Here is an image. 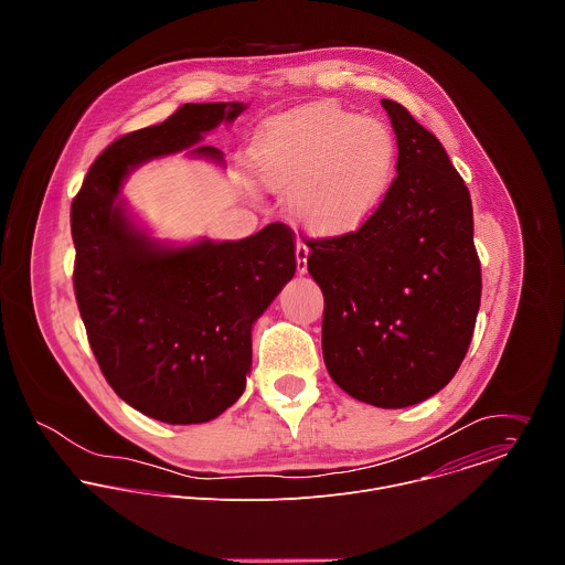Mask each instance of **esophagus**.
I'll return each instance as SVG.
<instances>
[{
	"label": "esophagus",
	"mask_w": 565,
	"mask_h": 565,
	"mask_svg": "<svg viewBox=\"0 0 565 565\" xmlns=\"http://www.w3.org/2000/svg\"><path fill=\"white\" fill-rule=\"evenodd\" d=\"M295 259H297V273L306 275V270H308V248L303 244H297Z\"/></svg>",
	"instance_id": "34e87169"
}]
</instances>
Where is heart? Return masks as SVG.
Listing matches in <instances>:
<instances>
[{
	"instance_id": "b5f03b06",
	"label": "heart",
	"mask_w": 565,
	"mask_h": 565,
	"mask_svg": "<svg viewBox=\"0 0 565 565\" xmlns=\"http://www.w3.org/2000/svg\"><path fill=\"white\" fill-rule=\"evenodd\" d=\"M248 166L262 190L286 199L299 227L333 238L360 230L384 205L397 142L386 122L319 100L264 122Z\"/></svg>"
}]
</instances>
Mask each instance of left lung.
<instances>
[{
    "instance_id": "obj_1",
    "label": "left lung",
    "mask_w": 565,
    "mask_h": 565,
    "mask_svg": "<svg viewBox=\"0 0 565 565\" xmlns=\"http://www.w3.org/2000/svg\"><path fill=\"white\" fill-rule=\"evenodd\" d=\"M397 177L358 232L310 241L308 273L324 292L321 351L340 388L402 409L451 382L480 306V262L465 181L440 140L382 100Z\"/></svg>"
}]
</instances>
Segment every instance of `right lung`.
<instances>
[{
	"instance_id": "1",
	"label": "right lung",
	"mask_w": 565,
	"mask_h": 565,
	"mask_svg": "<svg viewBox=\"0 0 565 565\" xmlns=\"http://www.w3.org/2000/svg\"><path fill=\"white\" fill-rule=\"evenodd\" d=\"M244 103L183 105L111 142L71 205L73 286L92 351L111 388L168 425L218 418L246 391L253 327L292 279V232L270 223L238 241H160L120 196L134 170L185 151L223 168L203 136Z\"/></svg>"
}]
</instances>
